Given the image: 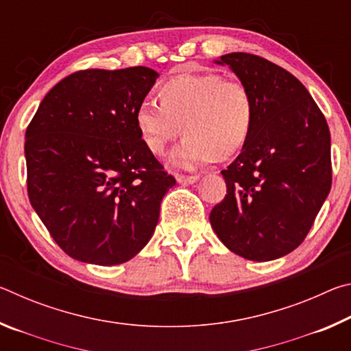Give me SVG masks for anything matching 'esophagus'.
<instances>
[{"label": "esophagus", "instance_id": "esophagus-1", "mask_svg": "<svg viewBox=\"0 0 351 351\" xmlns=\"http://www.w3.org/2000/svg\"><path fill=\"white\" fill-rule=\"evenodd\" d=\"M176 181L180 184H193L198 181V176L195 175H176Z\"/></svg>", "mask_w": 351, "mask_h": 351}]
</instances>
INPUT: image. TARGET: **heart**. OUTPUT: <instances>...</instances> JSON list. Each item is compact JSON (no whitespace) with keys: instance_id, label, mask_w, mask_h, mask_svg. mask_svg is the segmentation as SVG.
<instances>
[{"instance_id":"obj_1","label":"heart","mask_w":351,"mask_h":351,"mask_svg":"<svg viewBox=\"0 0 351 351\" xmlns=\"http://www.w3.org/2000/svg\"><path fill=\"white\" fill-rule=\"evenodd\" d=\"M159 100H142L136 127L147 150L162 156L181 132L171 153L180 169H197L239 153L252 132L255 106L246 83L218 73L180 74L159 86Z\"/></svg>"}]
</instances>
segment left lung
Listing matches in <instances>:
<instances>
[{
  "label": "left lung",
  "instance_id": "8db88e82",
  "mask_svg": "<svg viewBox=\"0 0 351 351\" xmlns=\"http://www.w3.org/2000/svg\"><path fill=\"white\" fill-rule=\"evenodd\" d=\"M229 64L251 90L255 117L241 153L221 171L224 199L210 212L218 239L254 261L300 245L331 189L330 130L306 88L263 57L232 52Z\"/></svg>",
  "mask_w": 351,
  "mask_h": 351
}]
</instances>
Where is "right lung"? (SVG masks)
Returning a JSON list of instances; mask_svg holds the SVG:
<instances>
[{"mask_svg":"<svg viewBox=\"0 0 351 351\" xmlns=\"http://www.w3.org/2000/svg\"><path fill=\"white\" fill-rule=\"evenodd\" d=\"M156 77L145 66L77 71L46 94L27 125L29 199L69 257L119 265L152 239L176 184L136 127Z\"/></svg>","mask_w":351,"mask_h":351,"instance_id":"right-lung-1","label":"right lung"}]
</instances>
